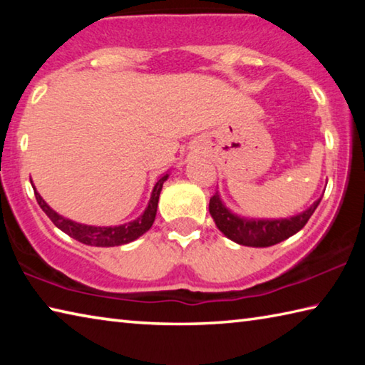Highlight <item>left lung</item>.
<instances>
[{
	"mask_svg": "<svg viewBox=\"0 0 365 365\" xmlns=\"http://www.w3.org/2000/svg\"><path fill=\"white\" fill-rule=\"evenodd\" d=\"M320 200L322 197H319L306 211L288 219H246L233 214L222 202L219 193H215L209 201V212H211L215 225L228 240L243 246H252V248H267V246L280 243L292 235L298 233L311 219Z\"/></svg>",
	"mask_w": 365,
	"mask_h": 365,
	"instance_id": "8db88e82",
	"label": "left lung"
}]
</instances>
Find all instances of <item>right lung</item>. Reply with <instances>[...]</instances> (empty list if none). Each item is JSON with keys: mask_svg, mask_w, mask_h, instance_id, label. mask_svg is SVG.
I'll return each mask as SVG.
<instances>
[{"mask_svg": "<svg viewBox=\"0 0 365 365\" xmlns=\"http://www.w3.org/2000/svg\"><path fill=\"white\" fill-rule=\"evenodd\" d=\"M168 178H169V174H164L163 177H159V180L153 188L150 202H148L145 212L141 214L140 217H137L132 222H127V224L115 225V227L85 225V224H78V222H73L71 219H66L63 215H59L56 211H53V209L46 205V201L40 196L38 191L35 190L34 185L32 187L35 191L36 201H38L43 212L51 219L53 224L56 225L59 230H63L64 233L69 235L71 238L77 240V242L83 245L109 248V246H120V245L130 243L133 240H137L138 237H141V235L150 230L154 219H156L160 190H163V185Z\"/></svg>", "mask_w": 365, "mask_h": 365, "instance_id": "obj_1", "label": "right lung"}]
</instances>
